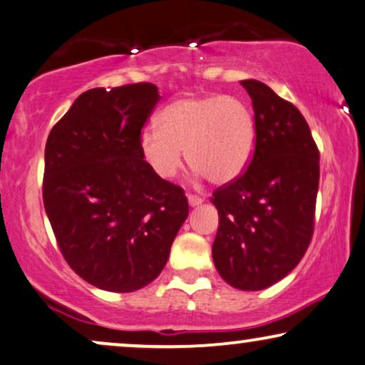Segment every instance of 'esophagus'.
Listing matches in <instances>:
<instances>
[{
    "instance_id": "1",
    "label": "esophagus",
    "mask_w": 365,
    "mask_h": 365,
    "mask_svg": "<svg viewBox=\"0 0 365 365\" xmlns=\"http://www.w3.org/2000/svg\"><path fill=\"white\" fill-rule=\"evenodd\" d=\"M203 203V198L202 197H197V195H188V205L190 207H198Z\"/></svg>"
}]
</instances>
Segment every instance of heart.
Segmentation results:
<instances>
[{"mask_svg": "<svg viewBox=\"0 0 365 365\" xmlns=\"http://www.w3.org/2000/svg\"><path fill=\"white\" fill-rule=\"evenodd\" d=\"M255 120L235 96H183L160 111L158 128L140 133V152L163 180L180 172L183 155L197 177L227 183L244 172L255 148Z\"/></svg>", "mask_w": 365, "mask_h": 365, "instance_id": "heart-1", "label": "heart"}]
</instances>
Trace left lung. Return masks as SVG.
<instances>
[{"label":"left lung","instance_id":"obj_1","mask_svg":"<svg viewBox=\"0 0 365 365\" xmlns=\"http://www.w3.org/2000/svg\"><path fill=\"white\" fill-rule=\"evenodd\" d=\"M240 85L252 98L255 150L249 168L217 188L213 262L227 284L262 290L292 272L314 233L319 150L302 113L257 80Z\"/></svg>","mask_w":365,"mask_h":365}]
</instances>
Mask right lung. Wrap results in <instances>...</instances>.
<instances>
[{"label":"right lung","instance_id":"right-lung-1","mask_svg":"<svg viewBox=\"0 0 365 365\" xmlns=\"http://www.w3.org/2000/svg\"><path fill=\"white\" fill-rule=\"evenodd\" d=\"M158 101L152 83L88 90L46 140L43 203L58 247L81 279L110 292L157 279L188 217L182 188L140 152Z\"/></svg>","mask_w":365,"mask_h":365}]
</instances>
